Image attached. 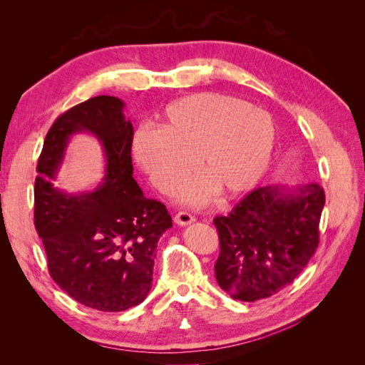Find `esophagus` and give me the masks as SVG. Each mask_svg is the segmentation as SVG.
<instances>
[{
  "label": "esophagus",
  "instance_id": "34e87169",
  "mask_svg": "<svg viewBox=\"0 0 365 365\" xmlns=\"http://www.w3.org/2000/svg\"><path fill=\"white\" fill-rule=\"evenodd\" d=\"M173 222L176 225H180V227H185V225L195 222V216H192L190 213H187V212H178L173 216Z\"/></svg>",
  "mask_w": 365,
  "mask_h": 365
}]
</instances>
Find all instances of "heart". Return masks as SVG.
Returning a JSON list of instances; mask_svg holds the SVG:
<instances>
[{"instance_id":"obj_1","label":"heart","mask_w":365,"mask_h":365,"mask_svg":"<svg viewBox=\"0 0 365 365\" xmlns=\"http://www.w3.org/2000/svg\"><path fill=\"white\" fill-rule=\"evenodd\" d=\"M275 126L268 113L236 97L200 93L168 106L161 128L137 129L132 152L140 169L160 192L169 193L193 169L205 175L187 182L180 200L208 202L216 189L227 197L259 184L272 161Z\"/></svg>"}]
</instances>
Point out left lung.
Here are the masks:
<instances>
[{"label":"left lung","instance_id":"1","mask_svg":"<svg viewBox=\"0 0 365 365\" xmlns=\"http://www.w3.org/2000/svg\"><path fill=\"white\" fill-rule=\"evenodd\" d=\"M324 202L317 182L267 185L248 193L228 216L215 217L220 288L235 300L256 302L292 283L318 247Z\"/></svg>","mask_w":365,"mask_h":365}]
</instances>
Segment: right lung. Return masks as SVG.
<instances>
[{
    "label": "right lung",
    "mask_w": 365,
    "mask_h": 365,
    "mask_svg": "<svg viewBox=\"0 0 365 365\" xmlns=\"http://www.w3.org/2000/svg\"><path fill=\"white\" fill-rule=\"evenodd\" d=\"M125 103L97 96L59 115L38 160L35 227L51 279L76 302L121 312L145 300L152 286L157 244L172 217L148 200L132 178L134 128ZM88 131L104 148L103 182L93 192L68 194L53 185L71 135Z\"/></svg>",
    "instance_id": "add662e5"
}]
</instances>
